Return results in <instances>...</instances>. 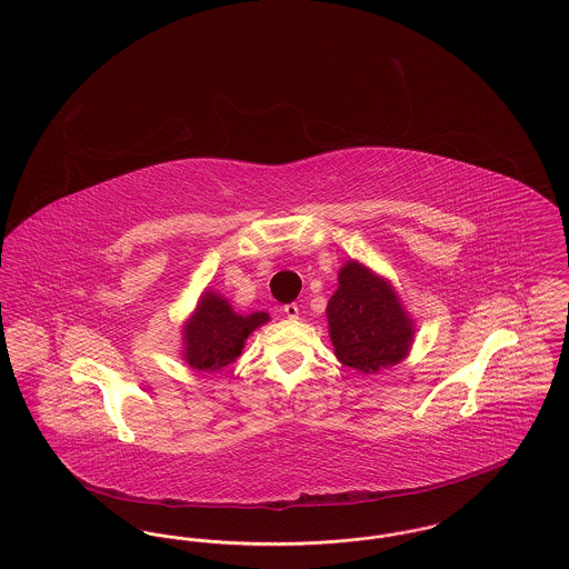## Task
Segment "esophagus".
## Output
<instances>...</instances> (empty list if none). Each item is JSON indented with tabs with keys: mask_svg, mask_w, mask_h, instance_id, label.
Listing matches in <instances>:
<instances>
[{
	"mask_svg": "<svg viewBox=\"0 0 569 569\" xmlns=\"http://www.w3.org/2000/svg\"><path fill=\"white\" fill-rule=\"evenodd\" d=\"M281 311L286 313V318H288V320H298V305H295V302L283 305V309H281Z\"/></svg>",
	"mask_w": 569,
	"mask_h": 569,
	"instance_id": "obj_1",
	"label": "esophagus"
}]
</instances>
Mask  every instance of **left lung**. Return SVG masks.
I'll return each mask as SVG.
<instances>
[{"label":"left lung","instance_id":"1","mask_svg":"<svg viewBox=\"0 0 569 569\" xmlns=\"http://www.w3.org/2000/svg\"><path fill=\"white\" fill-rule=\"evenodd\" d=\"M335 356L360 373H378L406 360L413 346V320L392 283L348 260L339 269V288L326 307Z\"/></svg>","mask_w":569,"mask_h":569}]
</instances>
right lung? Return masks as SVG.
I'll return each instance as SVG.
<instances>
[{
	"label": "right lung",
	"instance_id": "obj_1",
	"mask_svg": "<svg viewBox=\"0 0 569 569\" xmlns=\"http://www.w3.org/2000/svg\"><path fill=\"white\" fill-rule=\"evenodd\" d=\"M269 320L271 318L264 311H253L247 316L237 313L221 295L204 290L181 330V358L193 371H219L243 353L247 337Z\"/></svg>",
	"mask_w": 569,
	"mask_h": 569
}]
</instances>
